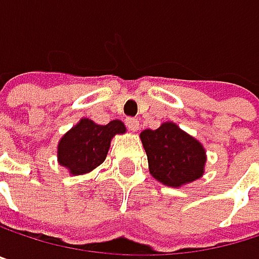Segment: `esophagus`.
I'll return each instance as SVG.
<instances>
[{"mask_svg":"<svg viewBox=\"0 0 259 259\" xmlns=\"http://www.w3.org/2000/svg\"><path fill=\"white\" fill-rule=\"evenodd\" d=\"M125 125H127L128 131L138 132V128H140V121L135 119V118H127V119H125Z\"/></svg>","mask_w":259,"mask_h":259,"instance_id":"obj_1","label":"esophagus"}]
</instances>
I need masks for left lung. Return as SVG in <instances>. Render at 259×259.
Segmentation results:
<instances>
[{"label":"left lung","instance_id":"left-lung-1","mask_svg":"<svg viewBox=\"0 0 259 259\" xmlns=\"http://www.w3.org/2000/svg\"><path fill=\"white\" fill-rule=\"evenodd\" d=\"M140 138L147 153L149 171L162 185L181 188L205 175V147L176 122H162L156 131L146 128Z\"/></svg>","mask_w":259,"mask_h":259}]
</instances>
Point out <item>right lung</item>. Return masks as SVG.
I'll return each instance as SVG.
<instances>
[{"label": "right lung", "mask_w": 259, "mask_h": 259, "mask_svg": "<svg viewBox=\"0 0 259 259\" xmlns=\"http://www.w3.org/2000/svg\"><path fill=\"white\" fill-rule=\"evenodd\" d=\"M122 134H125V125L119 119L101 125L89 118H81L59 140L57 164L71 176L91 173L104 162L112 138Z\"/></svg>", "instance_id": "1"}]
</instances>
